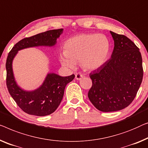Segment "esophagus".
Instances as JSON below:
<instances>
[{
	"label": "esophagus",
	"instance_id": "obj_1",
	"mask_svg": "<svg viewBox=\"0 0 148 148\" xmlns=\"http://www.w3.org/2000/svg\"><path fill=\"white\" fill-rule=\"evenodd\" d=\"M82 77H83V75L80 73H77L75 74V79L77 80H79Z\"/></svg>",
	"mask_w": 148,
	"mask_h": 148
}]
</instances>
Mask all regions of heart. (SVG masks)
<instances>
[{
	"instance_id": "b5f03b06",
	"label": "heart",
	"mask_w": 148,
	"mask_h": 148,
	"mask_svg": "<svg viewBox=\"0 0 148 148\" xmlns=\"http://www.w3.org/2000/svg\"><path fill=\"white\" fill-rule=\"evenodd\" d=\"M110 44L101 34H81L66 40L59 61L65 67L73 69L79 63L83 69L93 71L103 65L108 57Z\"/></svg>"
}]
</instances>
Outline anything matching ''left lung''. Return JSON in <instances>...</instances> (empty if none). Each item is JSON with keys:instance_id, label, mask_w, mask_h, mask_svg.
Here are the masks:
<instances>
[{"instance_id": "8db88e82", "label": "left lung", "mask_w": 148, "mask_h": 148, "mask_svg": "<svg viewBox=\"0 0 148 148\" xmlns=\"http://www.w3.org/2000/svg\"><path fill=\"white\" fill-rule=\"evenodd\" d=\"M110 33L114 40L111 58L89 74L92 86L88 97L103 112L119 111L129 106L136 97L143 75L139 48L126 36Z\"/></svg>"}]
</instances>
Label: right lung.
I'll return each instance as SVG.
<instances>
[{
    "label": "right lung",
    "mask_w": 148,
    "mask_h": 148,
    "mask_svg": "<svg viewBox=\"0 0 148 148\" xmlns=\"http://www.w3.org/2000/svg\"><path fill=\"white\" fill-rule=\"evenodd\" d=\"M63 29L50 30L21 40L10 50L6 62V86L10 95L23 111L29 115L45 116L54 112L61 102L67 83L75 75L61 77L49 73L42 85L37 89L26 91L17 85L13 75L12 63L18 51L37 46H53L63 33Z\"/></svg>",
    "instance_id": "obj_1"
}]
</instances>
